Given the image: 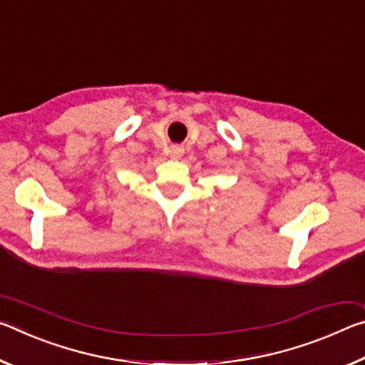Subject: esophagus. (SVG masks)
I'll return each instance as SVG.
<instances>
[{
	"label": "esophagus",
	"instance_id": "1",
	"mask_svg": "<svg viewBox=\"0 0 365 365\" xmlns=\"http://www.w3.org/2000/svg\"><path fill=\"white\" fill-rule=\"evenodd\" d=\"M182 154H183V148H182V146H177V145L170 146V150H169V156H170L172 159H180V158H182Z\"/></svg>",
	"mask_w": 365,
	"mask_h": 365
}]
</instances>
